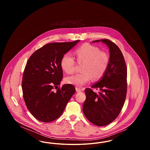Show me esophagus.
Wrapping results in <instances>:
<instances>
[{"label": "esophagus", "mask_w": 150, "mask_h": 150, "mask_svg": "<svg viewBox=\"0 0 150 150\" xmlns=\"http://www.w3.org/2000/svg\"><path fill=\"white\" fill-rule=\"evenodd\" d=\"M75 89H76V91L77 92H80L82 91V89H81L80 88H79L78 87H76V88H75Z\"/></svg>", "instance_id": "34e87169"}]
</instances>
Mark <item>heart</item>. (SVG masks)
I'll list each match as a JSON object with an SVG mask.
<instances>
[{"mask_svg":"<svg viewBox=\"0 0 150 150\" xmlns=\"http://www.w3.org/2000/svg\"><path fill=\"white\" fill-rule=\"evenodd\" d=\"M75 54L79 63H84L81 67L82 72L65 78L66 83L76 86H82L92 78L97 80L102 78L107 70L110 58L105 52L99 48L91 44L81 45L75 51ZM61 67L67 74H72L75 70V61L69 53L64 54L61 60Z\"/></svg>","mask_w":150,"mask_h":150,"instance_id":"b5f03b06","label":"heart"}]
</instances>
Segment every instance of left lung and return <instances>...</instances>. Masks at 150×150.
<instances>
[{"label":"left lung","instance_id":"1","mask_svg":"<svg viewBox=\"0 0 150 150\" xmlns=\"http://www.w3.org/2000/svg\"><path fill=\"white\" fill-rule=\"evenodd\" d=\"M105 44L109 48L110 62L107 70L92 88H98V93L92 89L85 90L86 100L83 111L87 119L102 127L109 124L118 116L126 98L127 70L123 55L119 48L107 39L94 40L93 43Z\"/></svg>","mask_w":150,"mask_h":150}]
</instances>
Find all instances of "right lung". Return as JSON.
<instances>
[{
    "label": "right lung",
    "instance_id": "add662e5",
    "mask_svg": "<svg viewBox=\"0 0 150 150\" xmlns=\"http://www.w3.org/2000/svg\"><path fill=\"white\" fill-rule=\"evenodd\" d=\"M79 42L47 44L29 58L22 78L23 97L29 111L38 120L50 122L57 119L75 92L71 84H64L56 92L53 89L63 77L62 57Z\"/></svg>",
    "mask_w": 150,
    "mask_h": 150
}]
</instances>
